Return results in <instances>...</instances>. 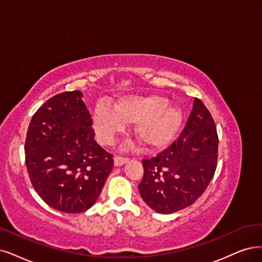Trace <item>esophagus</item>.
Here are the masks:
<instances>
[{
	"label": "esophagus",
	"instance_id": "1",
	"mask_svg": "<svg viewBox=\"0 0 262 262\" xmlns=\"http://www.w3.org/2000/svg\"><path fill=\"white\" fill-rule=\"evenodd\" d=\"M126 162H128V158H123V157H119V156H116L114 158V165L115 166H121Z\"/></svg>",
	"mask_w": 262,
	"mask_h": 262
}]
</instances>
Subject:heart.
Returning a JSON list of instances; mask_svg holds the SVG:
<instances>
[{
	"mask_svg": "<svg viewBox=\"0 0 262 262\" xmlns=\"http://www.w3.org/2000/svg\"><path fill=\"white\" fill-rule=\"evenodd\" d=\"M165 97L150 94L124 96L108 105H98L94 111L93 125L99 141L109 144L124 124H135V135L148 149H162L175 136L182 122V111L167 104Z\"/></svg>",
	"mask_w": 262,
	"mask_h": 262,
	"instance_id": "obj_1",
	"label": "heart"
}]
</instances>
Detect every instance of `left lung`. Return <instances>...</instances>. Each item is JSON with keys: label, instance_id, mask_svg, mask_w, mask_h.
<instances>
[{"label": "left lung", "instance_id": "8db88e82", "mask_svg": "<svg viewBox=\"0 0 262 262\" xmlns=\"http://www.w3.org/2000/svg\"><path fill=\"white\" fill-rule=\"evenodd\" d=\"M218 135L212 116L195 98L185 128L177 140L156 158L143 159L139 193L160 214H172L192 205L214 177Z\"/></svg>", "mask_w": 262, "mask_h": 262}]
</instances>
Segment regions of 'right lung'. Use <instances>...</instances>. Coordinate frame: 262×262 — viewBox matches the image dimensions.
Wrapping results in <instances>:
<instances>
[{"label": "right lung", "instance_id": "right-lung-1", "mask_svg": "<svg viewBox=\"0 0 262 262\" xmlns=\"http://www.w3.org/2000/svg\"><path fill=\"white\" fill-rule=\"evenodd\" d=\"M80 91L58 94L33 114L25 143L34 190L48 206L79 214L99 198L113 156L94 139L93 120Z\"/></svg>", "mask_w": 262, "mask_h": 262}]
</instances>
